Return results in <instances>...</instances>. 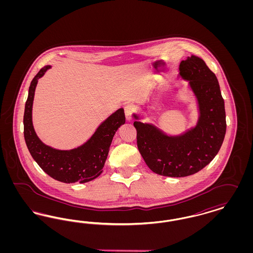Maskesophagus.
<instances>
[{
	"mask_svg": "<svg viewBox=\"0 0 253 253\" xmlns=\"http://www.w3.org/2000/svg\"><path fill=\"white\" fill-rule=\"evenodd\" d=\"M135 106L130 103V104H127L124 106V112H125V118L128 121H132V113L135 111Z\"/></svg>",
	"mask_w": 253,
	"mask_h": 253,
	"instance_id": "1",
	"label": "esophagus"
}]
</instances>
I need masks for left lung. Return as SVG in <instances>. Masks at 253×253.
Returning <instances> with one entry per match:
<instances>
[{"instance_id": "left-lung-1", "label": "left lung", "mask_w": 253, "mask_h": 253, "mask_svg": "<svg viewBox=\"0 0 253 253\" xmlns=\"http://www.w3.org/2000/svg\"><path fill=\"white\" fill-rule=\"evenodd\" d=\"M179 76L189 82L197 99L199 118L195 127L178 135H168L133 114L137 148L154 172L184 177L205 168L218 154L226 134L225 102L215 74L204 60L192 55L182 60Z\"/></svg>"}]
</instances>
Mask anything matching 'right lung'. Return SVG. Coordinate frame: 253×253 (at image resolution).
Returning a JSON list of instances; mask_svg holds the SVG:
<instances>
[{
  "mask_svg": "<svg viewBox=\"0 0 253 253\" xmlns=\"http://www.w3.org/2000/svg\"><path fill=\"white\" fill-rule=\"evenodd\" d=\"M51 68H42L32 80L25 102L24 140L30 155L49 176L63 183H86L99 176L108 157L109 148L117 130L125 123L123 108L103 121L84 144L72 150H57L44 144L37 135L32 123V106L38 80Z\"/></svg>",
  "mask_w": 253,
  "mask_h": 253,
  "instance_id": "add662e5",
  "label": "right lung"
}]
</instances>
